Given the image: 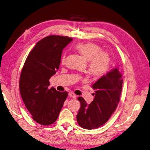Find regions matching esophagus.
<instances>
[{"mask_svg":"<svg viewBox=\"0 0 150 150\" xmlns=\"http://www.w3.org/2000/svg\"><path fill=\"white\" fill-rule=\"evenodd\" d=\"M69 95L70 96V97H71V98H73L74 99H75L76 98V95L75 94H74L73 92H71H71H69Z\"/></svg>","mask_w":150,"mask_h":150,"instance_id":"34e87169","label":"esophagus"}]
</instances>
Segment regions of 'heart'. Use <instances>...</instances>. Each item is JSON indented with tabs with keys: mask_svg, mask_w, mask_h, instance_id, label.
Listing matches in <instances>:
<instances>
[{
	"mask_svg": "<svg viewBox=\"0 0 150 150\" xmlns=\"http://www.w3.org/2000/svg\"><path fill=\"white\" fill-rule=\"evenodd\" d=\"M75 49L88 61V72L94 78H101L108 73L111 58L108 52L101 51L100 45L92 42H83L77 44ZM65 60L66 55H64L62 57V64Z\"/></svg>",
	"mask_w": 150,
	"mask_h": 150,
	"instance_id": "b5f03b06",
	"label": "heart"
}]
</instances>
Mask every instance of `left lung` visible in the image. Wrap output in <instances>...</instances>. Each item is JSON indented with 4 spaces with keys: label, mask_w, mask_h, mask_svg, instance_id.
<instances>
[{
    "label": "left lung",
    "mask_w": 150,
    "mask_h": 150,
    "mask_svg": "<svg viewBox=\"0 0 150 150\" xmlns=\"http://www.w3.org/2000/svg\"><path fill=\"white\" fill-rule=\"evenodd\" d=\"M123 81L119 68L116 67L91 85L95 93L90 104L79 96L81 107L76 120L81 128L95 129L107 122L120 101Z\"/></svg>",
    "instance_id": "obj_1"
}]
</instances>
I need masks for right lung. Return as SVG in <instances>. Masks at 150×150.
<instances>
[{
  "label": "right lung",
  "instance_id": "obj_1",
  "mask_svg": "<svg viewBox=\"0 0 150 150\" xmlns=\"http://www.w3.org/2000/svg\"><path fill=\"white\" fill-rule=\"evenodd\" d=\"M72 40L66 36L49 35L38 42L24 63L19 88L33 120L42 125L55 122L68 92L49 88V80L59 69L62 50Z\"/></svg>",
  "mask_w": 150,
  "mask_h": 150
}]
</instances>
